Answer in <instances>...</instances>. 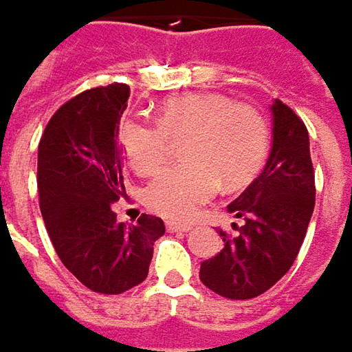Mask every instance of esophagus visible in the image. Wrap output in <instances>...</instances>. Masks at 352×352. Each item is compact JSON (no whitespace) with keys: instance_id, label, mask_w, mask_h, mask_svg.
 <instances>
[{"instance_id":"esophagus-1","label":"esophagus","mask_w":352,"mask_h":352,"mask_svg":"<svg viewBox=\"0 0 352 352\" xmlns=\"http://www.w3.org/2000/svg\"><path fill=\"white\" fill-rule=\"evenodd\" d=\"M165 228L169 230V232H190L192 230V226L190 224H177V222H165Z\"/></svg>"}]
</instances>
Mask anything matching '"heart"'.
<instances>
[{"label":"heart","instance_id":"1","mask_svg":"<svg viewBox=\"0 0 352 352\" xmlns=\"http://www.w3.org/2000/svg\"><path fill=\"white\" fill-rule=\"evenodd\" d=\"M128 165L155 175L169 155V140H183L185 164L165 169L146 190V204L169 220H190L212 200L220 181L239 187L261 169L269 148L265 118L220 93H187L157 109L155 124L126 118L118 130Z\"/></svg>","mask_w":352,"mask_h":352}]
</instances>
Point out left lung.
Returning a JSON list of instances; mask_svg holds the SVG:
<instances>
[{
  "label": "left lung",
  "instance_id": "8db88e82",
  "mask_svg": "<svg viewBox=\"0 0 352 352\" xmlns=\"http://www.w3.org/2000/svg\"><path fill=\"white\" fill-rule=\"evenodd\" d=\"M273 144L259 177L228 212L243 218L237 236L218 230L224 249L200 265V280L230 300L267 292L292 267L308 232L316 204L309 136L290 107L274 99Z\"/></svg>",
  "mask_w": 352,
  "mask_h": 352
}]
</instances>
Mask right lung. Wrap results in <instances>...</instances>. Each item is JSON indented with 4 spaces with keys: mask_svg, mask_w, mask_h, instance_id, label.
<instances>
[{
    "mask_svg": "<svg viewBox=\"0 0 352 352\" xmlns=\"http://www.w3.org/2000/svg\"><path fill=\"white\" fill-rule=\"evenodd\" d=\"M130 87L113 83L62 104L38 144L41 212L56 253L93 292L120 294L146 280L162 218L142 214L116 222L113 204L124 197L120 116Z\"/></svg>",
    "mask_w": 352,
    "mask_h": 352,
    "instance_id": "obj_1",
    "label": "right lung"
}]
</instances>
